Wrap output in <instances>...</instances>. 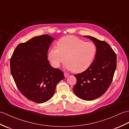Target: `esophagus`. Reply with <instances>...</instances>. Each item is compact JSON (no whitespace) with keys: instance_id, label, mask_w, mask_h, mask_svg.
<instances>
[{"instance_id":"1","label":"esophagus","mask_w":129,"mask_h":129,"mask_svg":"<svg viewBox=\"0 0 129 129\" xmlns=\"http://www.w3.org/2000/svg\"><path fill=\"white\" fill-rule=\"evenodd\" d=\"M64 76L65 78H67V77H68V76H69V74L68 73H64Z\"/></svg>"}]
</instances>
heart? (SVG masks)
Returning a JSON list of instances; mask_svg holds the SVG:
<instances>
[{
  "label": "heart",
  "instance_id": "heart-1",
  "mask_svg": "<svg viewBox=\"0 0 129 129\" xmlns=\"http://www.w3.org/2000/svg\"><path fill=\"white\" fill-rule=\"evenodd\" d=\"M57 48L49 51L48 59L54 68H59L66 61L65 67L75 73L87 70L94 60L97 51L96 46L92 42H85L73 35L64 37L57 41Z\"/></svg>",
  "mask_w": 129,
  "mask_h": 129
}]
</instances>
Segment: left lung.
I'll list each match as a JSON object with an SVG mask.
<instances>
[{
    "mask_svg": "<svg viewBox=\"0 0 129 129\" xmlns=\"http://www.w3.org/2000/svg\"><path fill=\"white\" fill-rule=\"evenodd\" d=\"M84 37L93 41L97 51L88 69L74 75L76 83L73 90L78 97L89 101L101 96L110 86L116 68V55L105 41L90 36Z\"/></svg>",
    "mask_w": 129,
    "mask_h": 129,
    "instance_id": "left-lung-1",
    "label": "left lung"
}]
</instances>
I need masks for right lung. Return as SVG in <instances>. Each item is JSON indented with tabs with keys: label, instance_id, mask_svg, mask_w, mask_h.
<instances>
[{
	"label": "right lung",
	"instance_id": "1",
	"mask_svg": "<svg viewBox=\"0 0 129 129\" xmlns=\"http://www.w3.org/2000/svg\"><path fill=\"white\" fill-rule=\"evenodd\" d=\"M54 40L45 34L16 46L10 60V72L19 91L29 100L43 103L53 96L63 72L51 67L48 51Z\"/></svg>",
	"mask_w": 129,
	"mask_h": 129
}]
</instances>
